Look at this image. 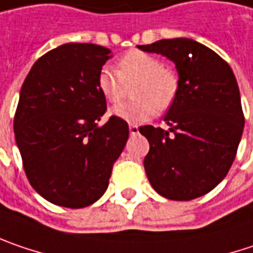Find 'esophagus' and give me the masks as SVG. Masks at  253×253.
Returning <instances> with one entry per match:
<instances>
[{
    "mask_svg": "<svg viewBox=\"0 0 253 253\" xmlns=\"http://www.w3.org/2000/svg\"><path fill=\"white\" fill-rule=\"evenodd\" d=\"M138 132H139V131H138V125L131 124V125H129V134H131V135H136Z\"/></svg>",
    "mask_w": 253,
    "mask_h": 253,
    "instance_id": "1",
    "label": "esophagus"
}]
</instances>
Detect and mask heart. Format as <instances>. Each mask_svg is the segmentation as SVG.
I'll list each match as a JSON object with an SVG mask.
<instances>
[{
	"instance_id": "1",
	"label": "heart",
	"mask_w": 253,
	"mask_h": 253,
	"mask_svg": "<svg viewBox=\"0 0 253 253\" xmlns=\"http://www.w3.org/2000/svg\"><path fill=\"white\" fill-rule=\"evenodd\" d=\"M134 86L136 100L121 103L115 108V115L128 122H142L153 117L155 109L166 111L177 95L178 79L161 59L142 50L125 53L118 69L105 66L99 72L98 84L105 99L118 103L126 95L128 86Z\"/></svg>"
}]
</instances>
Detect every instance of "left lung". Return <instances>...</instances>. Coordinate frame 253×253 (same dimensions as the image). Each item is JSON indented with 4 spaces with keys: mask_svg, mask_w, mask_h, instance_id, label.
I'll list each match as a JSON object with an SVG mask.
<instances>
[{
    "mask_svg": "<svg viewBox=\"0 0 253 253\" xmlns=\"http://www.w3.org/2000/svg\"><path fill=\"white\" fill-rule=\"evenodd\" d=\"M169 57L178 89L164 118L170 129L145 125L150 142L144 167L153 189L170 200H193L213 190L229 171L244 132L238 82L225 60L190 39L138 45Z\"/></svg>",
    "mask_w": 253,
    "mask_h": 253,
    "instance_id": "1",
    "label": "left lung"
}]
</instances>
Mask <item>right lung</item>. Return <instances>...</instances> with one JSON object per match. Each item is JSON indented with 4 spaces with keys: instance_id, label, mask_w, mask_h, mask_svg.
<instances>
[{
    "instance_id": "add662e5",
    "label": "right lung",
    "mask_w": 253,
    "mask_h": 253,
    "mask_svg": "<svg viewBox=\"0 0 253 253\" xmlns=\"http://www.w3.org/2000/svg\"><path fill=\"white\" fill-rule=\"evenodd\" d=\"M109 48L69 43L47 51L21 86L14 134L30 184L53 205L86 208L108 189L129 135L119 117L98 126L106 99L98 84Z\"/></svg>"
}]
</instances>
